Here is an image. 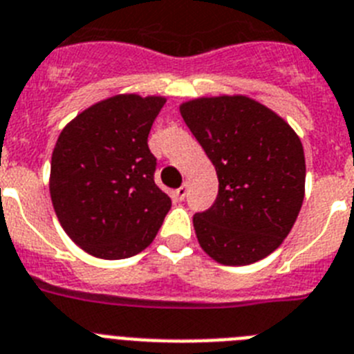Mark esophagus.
Returning a JSON list of instances; mask_svg holds the SVG:
<instances>
[{"label": "esophagus", "instance_id": "obj_1", "mask_svg": "<svg viewBox=\"0 0 354 354\" xmlns=\"http://www.w3.org/2000/svg\"><path fill=\"white\" fill-rule=\"evenodd\" d=\"M175 195H177V198L179 201H184L186 198V195H188V184H183L177 192H175Z\"/></svg>", "mask_w": 354, "mask_h": 354}]
</instances>
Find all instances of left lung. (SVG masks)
Returning <instances> with one entry per match:
<instances>
[{
	"instance_id": "left-lung-1",
	"label": "left lung",
	"mask_w": 354,
	"mask_h": 354,
	"mask_svg": "<svg viewBox=\"0 0 354 354\" xmlns=\"http://www.w3.org/2000/svg\"><path fill=\"white\" fill-rule=\"evenodd\" d=\"M179 111L218 177L214 204L193 216L202 250L229 267L267 258L303 206L306 162L299 136L245 95L202 96Z\"/></svg>"
}]
</instances>
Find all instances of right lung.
I'll list each match as a JSON object with an SVG mask.
<instances>
[{
    "mask_svg": "<svg viewBox=\"0 0 354 354\" xmlns=\"http://www.w3.org/2000/svg\"><path fill=\"white\" fill-rule=\"evenodd\" d=\"M165 104V96L114 95L60 132L51 153V204L66 234L87 254H138L170 211V197L153 183L156 157L148 148Z\"/></svg>",
    "mask_w": 354,
    "mask_h": 354,
    "instance_id": "add662e5",
    "label": "right lung"
}]
</instances>
